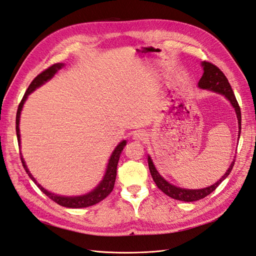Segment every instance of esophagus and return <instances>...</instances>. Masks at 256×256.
<instances>
[{
  "label": "esophagus",
  "mask_w": 256,
  "mask_h": 256,
  "mask_svg": "<svg viewBox=\"0 0 256 256\" xmlns=\"http://www.w3.org/2000/svg\"><path fill=\"white\" fill-rule=\"evenodd\" d=\"M133 140L136 142H145L147 140V134L145 132H142V130H138L133 134Z\"/></svg>",
  "instance_id": "34e87169"
}]
</instances>
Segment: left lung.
<instances>
[{
	"instance_id": "8db88e82",
	"label": "left lung",
	"mask_w": 256,
	"mask_h": 256,
	"mask_svg": "<svg viewBox=\"0 0 256 256\" xmlns=\"http://www.w3.org/2000/svg\"><path fill=\"white\" fill-rule=\"evenodd\" d=\"M201 66L203 67V74L198 82L199 88L215 92V93H218L227 98L229 102L232 104V106L234 108L236 114H237V118H238V126H239V130H238L239 137L238 138H240L241 111H240L238 102H237V100H236V96L234 94V90L230 86V84H229L225 74H222L220 69L216 67L215 64H213L211 62H202ZM234 158H236V156H234ZM234 159L232 162L230 166L228 168L226 173L222 175V178L215 182V184L208 186V187H206V188H201V189H185V188L176 187L172 184H170L168 180L163 178L162 176L159 174V172L156 171V168L154 164L152 158H150V156H148L149 171H150V174H152V176L156 185L158 186L160 190H162L166 196H171V198H173V199L185 201V202H192V201L203 199L211 192H213L215 189L220 186V182L224 180L229 174H230L232 170L234 168Z\"/></svg>"
}]
</instances>
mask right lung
<instances>
[{
  "label": "right lung",
  "mask_w": 256,
  "mask_h": 256,
  "mask_svg": "<svg viewBox=\"0 0 256 256\" xmlns=\"http://www.w3.org/2000/svg\"><path fill=\"white\" fill-rule=\"evenodd\" d=\"M64 64H60V62L50 66V67H48L46 70H44L38 76H36L34 80L30 83L28 90H26V93H24V95L22 97V100L20 104H19V106H18L17 114H16V133H17V140H18V145L19 146H20V132H19V120H20V114H22V110L24 102L27 100L28 96L32 93V92H34V90H36L38 88H40L41 85H43L45 82H48V80H50V78L55 76L56 72L58 70H60L64 67ZM126 140H122L119 144V145H118L114 148L112 154L110 156V159H109V162H108L106 173H104L102 182L90 192L82 194V196H60V194H56L54 192H50L46 190V189L43 188L40 184H38V182L36 180V178H34V176H32V174L30 173L27 166H26V162H24V160L22 158V166L26 170V172H27V174L29 175V178L36 182V185L41 189V192L43 194H46L50 199H52L54 202H56L57 204H60V206H64V208H88V206L96 204V203H98V202H100L102 200H104V198H106V196L111 192H112V189L114 187V182H116L118 162H119L120 154L122 152L123 148L126 147Z\"/></svg>",
  "instance_id": "obj_1"
}]
</instances>
